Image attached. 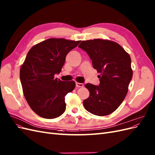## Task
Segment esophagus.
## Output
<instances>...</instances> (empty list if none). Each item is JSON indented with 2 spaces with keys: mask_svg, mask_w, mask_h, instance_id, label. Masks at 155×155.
<instances>
[{
  "mask_svg": "<svg viewBox=\"0 0 155 155\" xmlns=\"http://www.w3.org/2000/svg\"><path fill=\"white\" fill-rule=\"evenodd\" d=\"M76 86L77 88H81V87H83V83H78L76 82Z\"/></svg>",
  "mask_w": 155,
  "mask_h": 155,
  "instance_id": "esophagus-1",
  "label": "esophagus"
}]
</instances>
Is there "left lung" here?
<instances>
[{
    "label": "left lung",
    "mask_w": 155,
    "mask_h": 155,
    "mask_svg": "<svg viewBox=\"0 0 155 155\" xmlns=\"http://www.w3.org/2000/svg\"><path fill=\"white\" fill-rule=\"evenodd\" d=\"M78 47L87 51L94 68L100 74L99 86L85 85L90 96L83 105L94 115H109L118 109L128 92L133 78L130 55L119 44L107 39L83 41Z\"/></svg>",
    "instance_id": "8db88e82"
}]
</instances>
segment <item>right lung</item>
Returning a JSON list of instances; mask_svg holds the SVG:
<instances>
[{"label":"right lung","mask_w":155,"mask_h":155,"mask_svg":"<svg viewBox=\"0 0 155 155\" xmlns=\"http://www.w3.org/2000/svg\"><path fill=\"white\" fill-rule=\"evenodd\" d=\"M81 41L50 38L32 46L20 69L22 91L31 109L42 118L53 119L66 109L64 97L76 83L54 78L65 58Z\"/></svg>","instance_id":"obj_1"}]
</instances>
